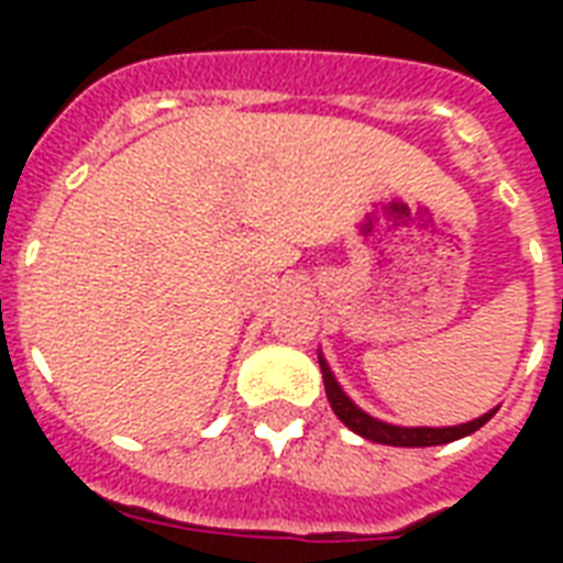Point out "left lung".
I'll list each match as a JSON object with an SVG mask.
<instances>
[{
	"instance_id": "8db88e82",
	"label": "left lung",
	"mask_w": 563,
	"mask_h": 563,
	"mask_svg": "<svg viewBox=\"0 0 563 563\" xmlns=\"http://www.w3.org/2000/svg\"><path fill=\"white\" fill-rule=\"evenodd\" d=\"M318 365H321V374H324V391L327 400L333 406L335 418L342 420L344 427L353 429L356 435L368 438L374 444H388V446H438L450 444V441H459V438L471 435L479 427H485L497 409L485 411L479 418L467 420V423H459V427H397V423H388V420H379L374 415H368L365 409H360L356 402L344 394V388L339 385V379L333 376L327 360L318 351Z\"/></svg>"
}]
</instances>
